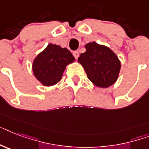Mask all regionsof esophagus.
<instances>
[{
	"label": "esophagus",
	"instance_id": "obj_1",
	"mask_svg": "<svg viewBox=\"0 0 149 149\" xmlns=\"http://www.w3.org/2000/svg\"><path fill=\"white\" fill-rule=\"evenodd\" d=\"M73 55H74V57L75 58V59H77V58H78V56H79V52H78L77 51L74 52Z\"/></svg>",
	"mask_w": 149,
	"mask_h": 149
}]
</instances>
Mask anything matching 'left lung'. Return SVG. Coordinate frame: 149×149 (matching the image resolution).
Segmentation results:
<instances>
[{
	"label": "left lung",
	"mask_w": 149,
	"mask_h": 149,
	"mask_svg": "<svg viewBox=\"0 0 149 149\" xmlns=\"http://www.w3.org/2000/svg\"><path fill=\"white\" fill-rule=\"evenodd\" d=\"M86 52L77 58L88 79L98 88H107L116 83L120 74L121 62L110 48L96 42L85 45Z\"/></svg>",
	"instance_id": "8db88e82"
}]
</instances>
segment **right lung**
Segmentation results:
<instances>
[{
	"label": "right lung",
	"instance_id": "obj_1",
	"mask_svg": "<svg viewBox=\"0 0 149 149\" xmlns=\"http://www.w3.org/2000/svg\"><path fill=\"white\" fill-rule=\"evenodd\" d=\"M75 61L66 48L49 43L34 58L32 65L33 74L45 87H51L61 81L66 66Z\"/></svg>",
	"mask_w": 149,
	"mask_h": 149
}]
</instances>
